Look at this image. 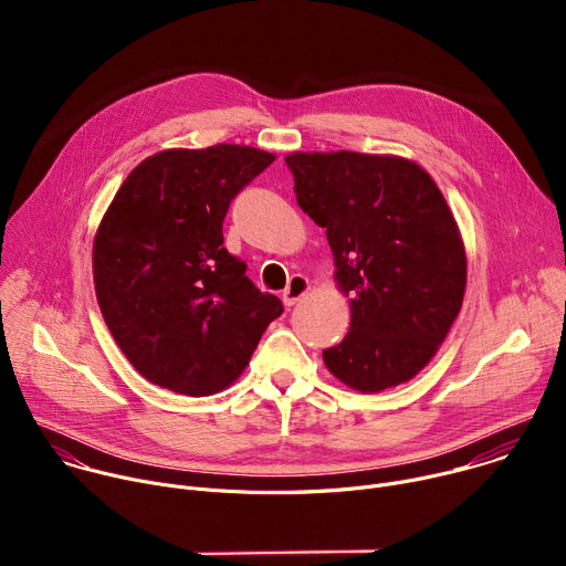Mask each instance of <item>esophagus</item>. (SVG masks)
<instances>
[{
  "mask_svg": "<svg viewBox=\"0 0 566 566\" xmlns=\"http://www.w3.org/2000/svg\"><path fill=\"white\" fill-rule=\"evenodd\" d=\"M308 291H311L308 277H304V275H293V277L289 280L286 289H284V295H282V297H284V304H286V306L297 304Z\"/></svg>",
  "mask_w": 566,
  "mask_h": 566,
  "instance_id": "34e87169",
  "label": "esophagus"
}]
</instances>
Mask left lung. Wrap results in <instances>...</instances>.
Here are the masks:
<instances>
[{
    "label": "left lung",
    "instance_id": "obj_1",
    "mask_svg": "<svg viewBox=\"0 0 566 566\" xmlns=\"http://www.w3.org/2000/svg\"><path fill=\"white\" fill-rule=\"evenodd\" d=\"M297 206L327 230L352 329L322 352L347 387L376 394L412 380L457 319L468 258L434 179L396 154L291 151Z\"/></svg>",
    "mask_w": 566,
    "mask_h": 566
}]
</instances>
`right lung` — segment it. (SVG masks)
<instances>
[{
    "label": "right lung",
    "instance_id": "add662e5",
    "mask_svg": "<svg viewBox=\"0 0 566 566\" xmlns=\"http://www.w3.org/2000/svg\"><path fill=\"white\" fill-rule=\"evenodd\" d=\"M275 154L249 145L156 151L127 175L94 237V284L107 327L149 382L188 396L230 387L280 297L223 249L232 197Z\"/></svg>",
    "mask_w": 566,
    "mask_h": 566
}]
</instances>
